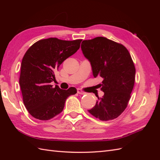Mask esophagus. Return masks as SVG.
<instances>
[{"label": "esophagus", "mask_w": 160, "mask_h": 160, "mask_svg": "<svg viewBox=\"0 0 160 160\" xmlns=\"http://www.w3.org/2000/svg\"><path fill=\"white\" fill-rule=\"evenodd\" d=\"M77 93L81 94V95H85V94H86L85 92H84L83 90L79 89V88L77 89Z\"/></svg>", "instance_id": "obj_1"}]
</instances>
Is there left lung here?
<instances>
[{
    "label": "left lung",
    "instance_id": "obj_1",
    "mask_svg": "<svg viewBox=\"0 0 160 160\" xmlns=\"http://www.w3.org/2000/svg\"><path fill=\"white\" fill-rule=\"evenodd\" d=\"M81 50L91 65L94 77L103 78L100 83L104 92L98 97L89 113L101 121L117 118L127 108L135 83V68L124 45L103 37L84 40Z\"/></svg>",
    "mask_w": 160,
    "mask_h": 160
}]
</instances>
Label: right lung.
<instances>
[{"mask_svg":"<svg viewBox=\"0 0 160 160\" xmlns=\"http://www.w3.org/2000/svg\"><path fill=\"white\" fill-rule=\"evenodd\" d=\"M82 39L73 41L49 38L38 41L24 55L19 84L23 103L33 118L49 120L63 110L67 98L77 93L75 88H52L55 72L66 59L79 49Z\"/></svg>","mask_w":160,"mask_h":160,"instance_id":"obj_1","label":"right lung"}]
</instances>
